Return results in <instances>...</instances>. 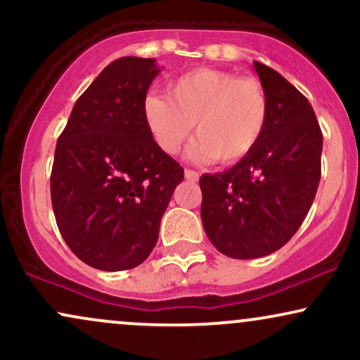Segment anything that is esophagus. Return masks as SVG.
I'll list each match as a JSON object with an SVG mask.
<instances>
[{"label": "esophagus", "instance_id": "esophagus-1", "mask_svg": "<svg viewBox=\"0 0 360 360\" xmlns=\"http://www.w3.org/2000/svg\"><path fill=\"white\" fill-rule=\"evenodd\" d=\"M184 177L188 181H193V183H194V181H198V177H200V174H198L196 171H193V169H186Z\"/></svg>", "mask_w": 360, "mask_h": 360}]
</instances>
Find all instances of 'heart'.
<instances>
[{
	"mask_svg": "<svg viewBox=\"0 0 360 360\" xmlns=\"http://www.w3.org/2000/svg\"><path fill=\"white\" fill-rule=\"evenodd\" d=\"M166 94L150 93L142 103L147 130L160 150L174 155L196 135L189 157L200 162L235 164L254 150L269 118V98L254 77L218 69H194L176 77Z\"/></svg>",
	"mask_w": 360,
	"mask_h": 360,
	"instance_id": "obj_1",
	"label": "heart"
}]
</instances>
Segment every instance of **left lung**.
Returning <instances> with one entry per match:
<instances>
[{
    "label": "left lung",
    "mask_w": 360,
    "mask_h": 360,
    "mask_svg": "<svg viewBox=\"0 0 360 360\" xmlns=\"http://www.w3.org/2000/svg\"><path fill=\"white\" fill-rule=\"evenodd\" d=\"M254 69L269 98L262 139L229 171L200 177L205 232L232 259L279 250L298 232L321 176L323 135L311 105L269 65Z\"/></svg>",
    "instance_id": "left-lung-1"
}]
</instances>
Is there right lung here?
<instances>
[{
    "instance_id": "obj_1",
    "label": "right lung",
    "mask_w": 360,
    "mask_h": 360,
    "mask_svg": "<svg viewBox=\"0 0 360 360\" xmlns=\"http://www.w3.org/2000/svg\"><path fill=\"white\" fill-rule=\"evenodd\" d=\"M159 72L154 59L113 60L81 94L57 140L53 214L69 249L94 269L142 264L184 179L143 122L142 103Z\"/></svg>"
}]
</instances>
